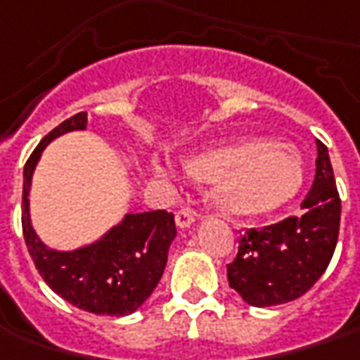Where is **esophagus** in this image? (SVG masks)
I'll use <instances>...</instances> for the list:
<instances>
[{
    "mask_svg": "<svg viewBox=\"0 0 360 360\" xmlns=\"http://www.w3.org/2000/svg\"><path fill=\"white\" fill-rule=\"evenodd\" d=\"M195 213L189 211V209H181L179 213L175 215V223H177V227L179 229H187V227H191L193 223H195Z\"/></svg>",
    "mask_w": 360,
    "mask_h": 360,
    "instance_id": "1",
    "label": "esophagus"
}]
</instances>
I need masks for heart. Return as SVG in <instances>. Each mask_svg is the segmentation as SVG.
<instances>
[{
  "label": "heart",
  "mask_w": 360,
  "mask_h": 360,
  "mask_svg": "<svg viewBox=\"0 0 360 360\" xmlns=\"http://www.w3.org/2000/svg\"><path fill=\"white\" fill-rule=\"evenodd\" d=\"M157 173L167 167L153 161ZM197 181L213 183L211 199L229 217H259L291 201L303 183V161L289 145L263 137L207 149L187 163Z\"/></svg>",
  "instance_id": "heart-1"
}]
</instances>
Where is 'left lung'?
Segmentation results:
<instances>
[{"label": "left lung", "mask_w": 360, "mask_h": 360, "mask_svg": "<svg viewBox=\"0 0 360 360\" xmlns=\"http://www.w3.org/2000/svg\"><path fill=\"white\" fill-rule=\"evenodd\" d=\"M341 225V199L327 147L316 141L313 187L301 213L269 225L247 229L239 253L227 265L229 287L253 307H273L299 299L309 291L333 259Z\"/></svg>", "instance_id": "obj_1"}]
</instances>
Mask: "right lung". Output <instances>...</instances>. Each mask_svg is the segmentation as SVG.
Masks as SVG:
<instances>
[{"label":"right lung","instance_id":"1","mask_svg":"<svg viewBox=\"0 0 360 360\" xmlns=\"http://www.w3.org/2000/svg\"><path fill=\"white\" fill-rule=\"evenodd\" d=\"M87 113L81 111L49 131L23 167L21 227L27 251L39 275L61 299L94 315L125 316L135 313L153 292L167 265L169 247L177 235L167 211L127 213L99 241L75 251H56L41 243L32 227L30 189L39 157L56 137L81 131Z\"/></svg>","mask_w":360,"mask_h":360}]
</instances>
